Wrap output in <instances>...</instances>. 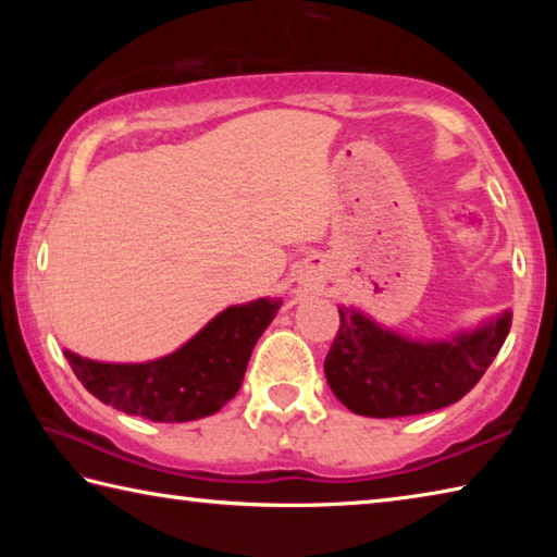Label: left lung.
<instances>
[{
	"instance_id": "left-lung-1",
	"label": "left lung",
	"mask_w": 557,
	"mask_h": 557,
	"mask_svg": "<svg viewBox=\"0 0 557 557\" xmlns=\"http://www.w3.org/2000/svg\"><path fill=\"white\" fill-rule=\"evenodd\" d=\"M338 317L342 326L326 354L324 373L336 398L366 418L422 414L465 398L511 329V312H504L449 342H418L351 307H338Z\"/></svg>"
}]
</instances>
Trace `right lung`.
<instances>
[{"mask_svg":"<svg viewBox=\"0 0 557 557\" xmlns=\"http://www.w3.org/2000/svg\"><path fill=\"white\" fill-rule=\"evenodd\" d=\"M282 301L262 297L213 317L174 354L147 363H102L65 351L73 373L127 414L152 422H188L219 412L238 393L250 354Z\"/></svg>","mask_w":557,"mask_h":557,"instance_id":"obj_1","label":"right lung"}]
</instances>
